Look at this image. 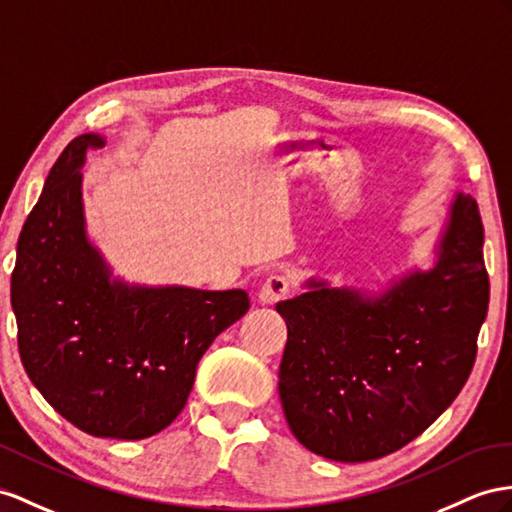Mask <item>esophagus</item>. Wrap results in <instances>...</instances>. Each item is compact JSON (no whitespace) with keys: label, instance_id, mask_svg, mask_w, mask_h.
<instances>
[{"label":"esophagus","instance_id":"34e87169","mask_svg":"<svg viewBox=\"0 0 512 512\" xmlns=\"http://www.w3.org/2000/svg\"><path fill=\"white\" fill-rule=\"evenodd\" d=\"M287 292H290V279L281 277V274H272V277H268L264 285L259 287L257 298L261 305H277L281 298L287 296Z\"/></svg>","mask_w":512,"mask_h":512}]
</instances>
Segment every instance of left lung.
Instances as JSON below:
<instances>
[{"label":"left lung","instance_id":"8db88e82","mask_svg":"<svg viewBox=\"0 0 512 512\" xmlns=\"http://www.w3.org/2000/svg\"><path fill=\"white\" fill-rule=\"evenodd\" d=\"M484 229L476 201L456 192L435 264L383 292L311 277L283 300L279 396L294 437L313 454L365 463L400 450L467 383L489 309Z\"/></svg>","mask_w":512,"mask_h":512}]
</instances>
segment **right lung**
Here are the masks:
<instances>
[{
	"mask_svg": "<svg viewBox=\"0 0 512 512\" xmlns=\"http://www.w3.org/2000/svg\"><path fill=\"white\" fill-rule=\"evenodd\" d=\"M103 144L77 136L49 170L19 235L10 300L23 368L43 398L88 435L134 441L175 422L205 350L251 300L112 277L82 199L86 151Z\"/></svg>",
	"mask_w": 512,
	"mask_h": 512,
	"instance_id": "right-lung-1",
	"label": "right lung"
}]
</instances>
